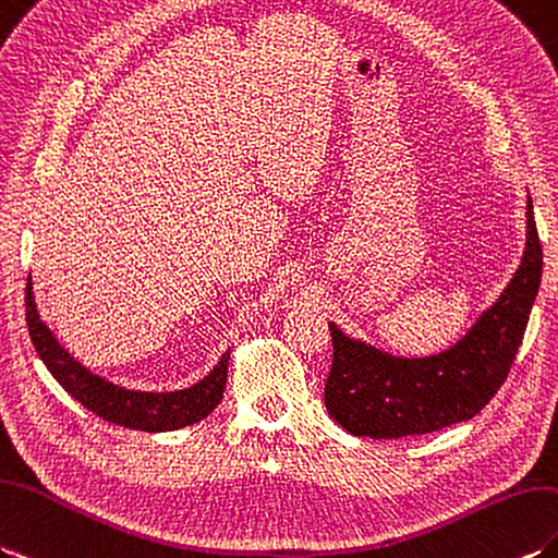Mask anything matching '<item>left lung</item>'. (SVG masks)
Here are the masks:
<instances>
[{"label":"left lung","mask_w":558,"mask_h":558,"mask_svg":"<svg viewBox=\"0 0 558 558\" xmlns=\"http://www.w3.org/2000/svg\"><path fill=\"white\" fill-rule=\"evenodd\" d=\"M521 266L499 300L445 352L404 359L352 340L330 323L332 368L326 409L347 433L399 439L471 421L507 380L542 278V244L527 197Z\"/></svg>","instance_id":"left-lung-1"}]
</instances>
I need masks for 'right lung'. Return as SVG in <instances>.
Here are the masks:
<instances>
[{
	"mask_svg": "<svg viewBox=\"0 0 558 558\" xmlns=\"http://www.w3.org/2000/svg\"><path fill=\"white\" fill-rule=\"evenodd\" d=\"M25 320H28V332L37 356L43 359V364L54 375L57 383L75 401H81L85 409L109 423L145 433L178 430V427L199 423L209 416L218 407V401L223 399L230 349L220 356L206 378L194 383L192 387H185V390L137 392L99 378V375L87 371L83 364H77L66 349L59 344L54 332L45 326L40 314H37L31 276L28 284H25Z\"/></svg>",
	"mask_w": 558,
	"mask_h": 558,
	"instance_id": "add662e5",
	"label": "right lung"
}]
</instances>
